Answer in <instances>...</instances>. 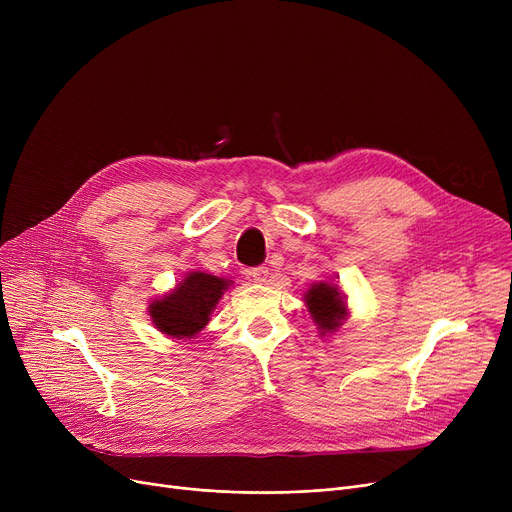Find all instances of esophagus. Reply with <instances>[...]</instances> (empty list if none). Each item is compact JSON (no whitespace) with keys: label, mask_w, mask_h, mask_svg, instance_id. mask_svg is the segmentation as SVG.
<instances>
[{"label":"esophagus","mask_w":512,"mask_h":512,"mask_svg":"<svg viewBox=\"0 0 512 512\" xmlns=\"http://www.w3.org/2000/svg\"><path fill=\"white\" fill-rule=\"evenodd\" d=\"M249 278L257 284H267V282H270V270H267V267H263V265L253 267V270H249Z\"/></svg>","instance_id":"obj_1"}]
</instances>
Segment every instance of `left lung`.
<instances>
[{
	"mask_svg": "<svg viewBox=\"0 0 512 512\" xmlns=\"http://www.w3.org/2000/svg\"><path fill=\"white\" fill-rule=\"evenodd\" d=\"M346 299L342 288L332 282H315L307 288L303 301L321 338L336 334L344 326L348 319Z\"/></svg>",
	"mask_w": 512,
	"mask_h": 512,
	"instance_id": "left-lung-1",
	"label": "left lung"
}]
</instances>
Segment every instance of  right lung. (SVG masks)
Returning a JSON list of instances; mask_svg holds the SVG:
<instances>
[{
    "label": "right lung",
    "instance_id": "right-lung-1",
    "mask_svg": "<svg viewBox=\"0 0 512 512\" xmlns=\"http://www.w3.org/2000/svg\"><path fill=\"white\" fill-rule=\"evenodd\" d=\"M234 282L195 270L188 272L164 297L149 303L153 326L168 338L191 340L211 319L215 305Z\"/></svg>",
    "mask_w": 512,
    "mask_h": 512
}]
</instances>
